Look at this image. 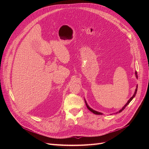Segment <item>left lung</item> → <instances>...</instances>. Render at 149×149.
Instances as JSON below:
<instances>
[{"mask_svg": "<svg viewBox=\"0 0 149 149\" xmlns=\"http://www.w3.org/2000/svg\"><path fill=\"white\" fill-rule=\"evenodd\" d=\"M135 74H136V77H137V78H138V77H137V72L136 71L135 72ZM137 87H138V86H136V90H135V92H134V94H133V95L129 99V100L128 101H127V102L125 104V105L124 106V107L118 111L119 113H120V112H121L125 107H126V106L127 105H128L130 102H131V101L133 99V98L136 96V93H137ZM85 102H86V105H87V109L90 111H91L92 113H93L94 114H97V115H102V114L101 113H100V112H98V111H95V110H93L92 109H91L90 107H89V106H88V105L87 104V102L86 101V100H85Z\"/></svg>", "mask_w": 149, "mask_h": 149, "instance_id": "left-lung-1", "label": "left lung"}]
</instances>
